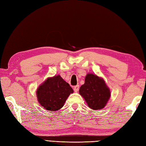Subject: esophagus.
<instances>
[{
    "label": "esophagus",
    "mask_w": 146,
    "mask_h": 146,
    "mask_svg": "<svg viewBox=\"0 0 146 146\" xmlns=\"http://www.w3.org/2000/svg\"><path fill=\"white\" fill-rule=\"evenodd\" d=\"M73 89H74V91H75V92H78V90H79V85L75 86H74Z\"/></svg>",
    "instance_id": "34e87169"
}]
</instances>
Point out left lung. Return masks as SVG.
<instances>
[{
	"instance_id": "obj_1",
	"label": "left lung",
	"mask_w": 146,
	"mask_h": 146,
	"mask_svg": "<svg viewBox=\"0 0 146 146\" xmlns=\"http://www.w3.org/2000/svg\"><path fill=\"white\" fill-rule=\"evenodd\" d=\"M79 92L88 107L93 110L103 108L110 96L109 88L104 80L93 74H88L86 76L85 83L80 86Z\"/></svg>"
}]
</instances>
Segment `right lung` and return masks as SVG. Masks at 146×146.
Here are the masks:
<instances>
[{
    "instance_id": "1",
    "label": "right lung",
    "mask_w": 146,
    "mask_h": 146,
    "mask_svg": "<svg viewBox=\"0 0 146 146\" xmlns=\"http://www.w3.org/2000/svg\"><path fill=\"white\" fill-rule=\"evenodd\" d=\"M73 90L60 75L49 78L37 91L38 100L46 110L56 111L63 106Z\"/></svg>"
}]
</instances>
